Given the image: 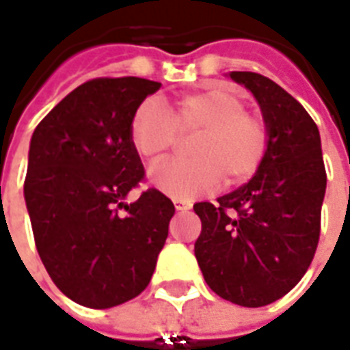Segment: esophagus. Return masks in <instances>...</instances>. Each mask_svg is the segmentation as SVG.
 Returning <instances> with one entry per match:
<instances>
[{
	"mask_svg": "<svg viewBox=\"0 0 350 350\" xmlns=\"http://www.w3.org/2000/svg\"><path fill=\"white\" fill-rule=\"evenodd\" d=\"M174 206L178 212H187V210L191 208V202L189 200H180V199H176L174 200Z\"/></svg>",
	"mask_w": 350,
	"mask_h": 350,
	"instance_id": "34e87169",
	"label": "esophagus"
}]
</instances>
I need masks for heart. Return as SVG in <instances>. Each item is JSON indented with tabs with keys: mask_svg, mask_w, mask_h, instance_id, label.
<instances>
[{
	"mask_svg": "<svg viewBox=\"0 0 350 350\" xmlns=\"http://www.w3.org/2000/svg\"><path fill=\"white\" fill-rule=\"evenodd\" d=\"M183 134L200 133L193 161H168L151 168V185L170 199L191 200L216 189L221 178L243 183L258 172L269 151L265 119L246 111V100L226 87L185 94L170 111L155 98L142 102L131 121V144L148 163L163 159Z\"/></svg>",
	"mask_w": 350,
	"mask_h": 350,
	"instance_id": "heart-1",
	"label": "heart"
}]
</instances>
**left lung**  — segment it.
Wrapping results in <instances>:
<instances>
[{"mask_svg": "<svg viewBox=\"0 0 350 350\" xmlns=\"http://www.w3.org/2000/svg\"><path fill=\"white\" fill-rule=\"evenodd\" d=\"M254 94L271 142L256 176L212 202H197L195 258L212 292L243 307H263L294 288L320 237L326 168L319 126L282 87L254 72H231Z\"/></svg>", "mask_w": 350, "mask_h": 350, "instance_id": "obj_1", "label": "left lung"}]
</instances>
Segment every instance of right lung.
I'll list each match as a JSON object with an SVG mask.
<instances>
[{"label":"right lung","mask_w":350,"mask_h":350,"mask_svg":"<svg viewBox=\"0 0 350 350\" xmlns=\"http://www.w3.org/2000/svg\"><path fill=\"white\" fill-rule=\"evenodd\" d=\"M161 83L98 77L60 100L31 134L24 199L39 258L58 290L109 309L150 284L174 216L157 189L124 199L144 180L131 121Z\"/></svg>","instance_id":"add662e5"}]
</instances>
